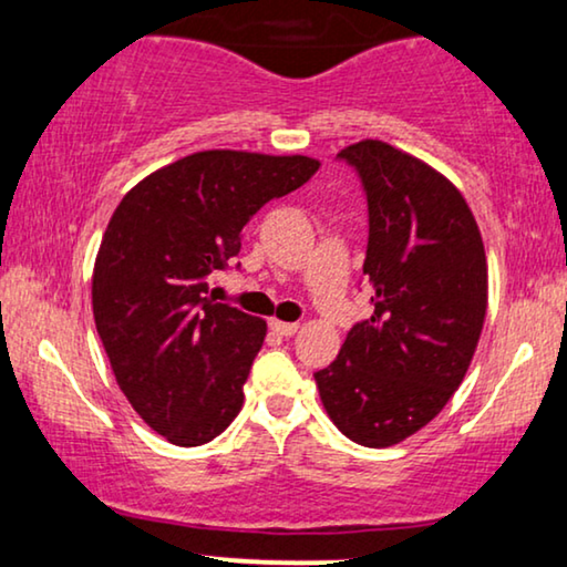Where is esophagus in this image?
<instances>
[{
  "mask_svg": "<svg viewBox=\"0 0 567 567\" xmlns=\"http://www.w3.org/2000/svg\"><path fill=\"white\" fill-rule=\"evenodd\" d=\"M270 330L278 332V336H284V338H291V336H297L299 324H297V322H281V320H270Z\"/></svg>",
  "mask_w": 567,
  "mask_h": 567,
  "instance_id": "obj_1",
  "label": "esophagus"
}]
</instances>
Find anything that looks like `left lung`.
Wrapping results in <instances>:
<instances>
[{
	"label": "left lung",
	"instance_id": "8db88e82",
	"mask_svg": "<svg viewBox=\"0 0 567 567\" xmlns=\"http://www.w3.org/2000/svg\"><path fill=\"white\" fill-rule=\"evenodd\" d=\"M369 204V320L315 382L355 444L394 446L436 417L467 374L487 312L477 221L452 181L413 154L363 138L338 154Z\"/></svg>",
	"mask_w": 567,
	"mask_h": 567
}]
</instances>
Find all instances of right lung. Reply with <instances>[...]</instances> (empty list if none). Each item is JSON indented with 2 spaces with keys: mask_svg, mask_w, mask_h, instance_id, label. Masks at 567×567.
<instances>
[{
  "mask_svg": "<svg viewBox=\"0 0 567 567\" xmlns=\"http://www.w3.org/2000/svg\"><path fill=\"white\" fill-rule=\"evenodd\" d=\"M317 169L305 154L196 152L136 183L107 221L95 328L121 392L169 444H206L243 410L268 328L208 297V278L239 252L250 216Z\"/></svg>",
  "mask_w": 567,
  "mask_h": 567,
  "instance_id": "right-lung-1",
  "label": "right lung"
}]
</instances>
